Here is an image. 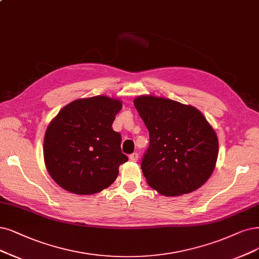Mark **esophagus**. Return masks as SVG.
Segmentation results:
<instances>
[{
    "mask_svg": "<svg viewBox=\"0 0 259 259\" xmlns=\"http://www.w3.org/2000/svg\"><path fill=\"white\" fill-rule=\"evenodd\" d=\"M129 159L133 162H137L139 160V154H138V152H133V154H131L129 156Z\"/></svg>",
    "mask_w": 259,
    "mask_h": 259,
    "instance_id": "esophagus-1",
    "label": "esophagus"
}]
</instances>
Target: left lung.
Returning <instances> with one entry per match:
<instances>
[{"label":"left lung","instance_id":"obj_1","mask_svg":"<svg viewBox=\"0 0 259 259\" xmlns=\"http://www.w3.org/2000/svg\"><path fill=\"white\" fill-rule=\"evenodd\" d=\"M149 131L141 168L147 184L164 196L199 189L213 173L219 140L204 114L193 105L151 95L133 100Z\"/></svg>","mask_w":259,"mask_h":259}]
</instances>
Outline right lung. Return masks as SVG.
<instances>
[{"label": "right lung", "mask_w": 259, "mask_h": 259, "mask_svg": "<svg viewBox=\"0 0 259 259\" xmlns=\"http://www.w3.org/2000/svg\"><path fill=\"white\" fill-rule=\"evenodd\" d=\"M120 99L94 96L71 101L48 124L44 159L48 173L64 190L91 195L110 187L128 161L121 136L112 123Z\"/></svg>", "instance_id": "obj_1"}]
</instances>
